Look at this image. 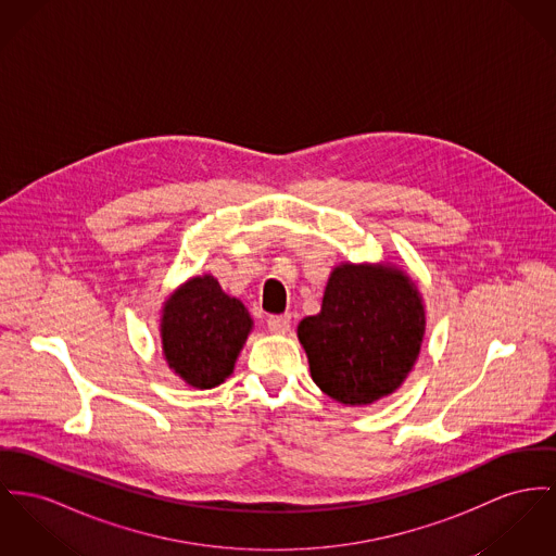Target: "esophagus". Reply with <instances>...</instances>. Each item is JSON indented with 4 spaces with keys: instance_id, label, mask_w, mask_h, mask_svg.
<instances>
[{
    "instance_id": "esophagus-1",
    "label": "esophagus",
    "mask_w": 556,
    "mask_h": 556,
    "mask_svg": "<svg viewBox=\"0 0 556 556\" xmlns=\"http://www.w3.org/2000/svg\"><path fill=\"white\" fill-rule=\"evenodd\" d=\"M267 329L276 334L289 333V329H291V314L269 316V318H267Z\"/></svg>"
}]
</instances>
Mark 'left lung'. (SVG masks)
I'll use <instances>...</instances> for the list:
<instances>
[{
    "mask_svg": "<svg viewBox=\"0 0 556 556\" xmlns=\"http://www.w3.org/2000/svg\"><path fill=\"white\" fill-rule=\"evenodd\" d=\"M426 305L417 285L394 263H339L323 305L296 337L314 383L345 407H367L394 394L419 358Z\"/></svg>",
    "mask_w": 556,
    "mask_h": 556,
    "instance_id": "8db88e82",
    "label": "left lung"
}]
</instances>
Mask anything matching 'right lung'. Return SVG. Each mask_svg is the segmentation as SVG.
I'll return each instance as SVG.
<instances>
[{"mask_svg": "<svg viewBox=\"0 0 556 556\" xmlns=\"http://www.w3.org/2000/svg\"><path fill=\"white\" fill-rule=\"evenodd\" d=\"M251 331L253 318L244 303L227 295L211 274L189 278L162 305L164 361L195 390L217 388L233 372Z\"/></svg>", "mask_w": 556, "mask_h": 556, "instance_id": "1", "label": "right lung"}]
</instances>
